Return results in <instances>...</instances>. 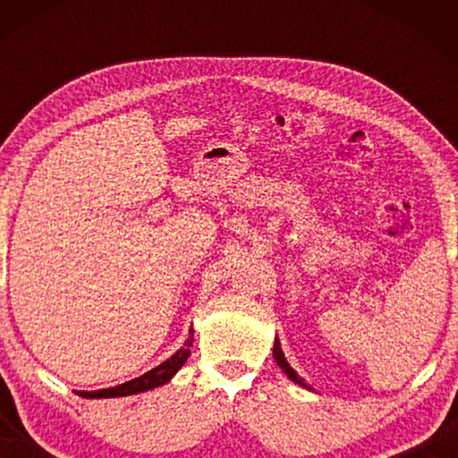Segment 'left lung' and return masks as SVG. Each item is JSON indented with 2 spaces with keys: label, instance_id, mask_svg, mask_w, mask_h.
Returning a JSON list of instances; mask_svg holds the SVG:
<instances>
[{
  "label": "left lung",
  "instance_id": "obj_1",
  "mask_svg": "<svg viewBox=\"0 0 458 458\" xmlns=\"http://www.w3.org/2000/svg\"><path fill=\"white\" fill-rule=\"evenodd\" d=\"M273 356H275V360H277V365L284 369V373L287 375V377H290L292 381H296L298 386H302V387H310L309 384H306V381L300 377V375L293 371V369L290 367V362L285 360V356H284V350H281V344H279V340H275V346H273Z\"/></svg>",
  "mask_w": 458,
  "mask_h": 458
}]
</instances>
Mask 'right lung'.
Returning <instances> with one entry per match:
<instances>
[{"instance_id": "add662e5", "label": "right lung", "mask_w": 458, "mask_h": 458, "mask_svg": "<svg viewBox=\"0 0 458 458\" xmlns=\"http://www.w3.org/2000/svg\"><path fill=\"white\" fill-rule=\"evenodd\" d=\"M193 344V329H190V335L183 346H181L177 352H174L171 359H166L162 365L154 367L152 371L140 375V377L124 381L121 386L114 387H106V390H98V392H81L83 398H118V396H131V394H140V392H148L154 390V387L165 386L166 381L173 379V375L179 371L181 367L185 365L187 356H190V348Z\"/></svg>"}]
</instances>
